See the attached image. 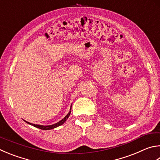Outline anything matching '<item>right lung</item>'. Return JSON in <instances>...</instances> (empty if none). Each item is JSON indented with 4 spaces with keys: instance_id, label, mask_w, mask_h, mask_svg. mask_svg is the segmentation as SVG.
Listing matches in <instances>:
<instances>
[{
    "instance_id": "1",
    "label": "right lung",
    "mask_w": 160,
    "mask_h": 160,
    "mask_svg": "<svg viewBox=\"0 0 160 160\" xmlns=\"http://www.w3.org/2000/svg\"><path fill=\"white\" fill-rule=\"evenodd\" d=\"M71 110H70V111H69V112L68 113L67 115H66L64 118L62 119V120H61V121H59V122H57V123L54 124H52V125L43 126V125H39V124H31V123H30V122H27V121H25V122H27V123L31 124V125H33V127H37V128H39V129H42V130H49V129H52L56 128V127H59V126H60V125H62V124H63V123H64L65 122H66V120H67L68 118L69 117V115H70V114H71Z\"/></svg>"
}]
</instances>
